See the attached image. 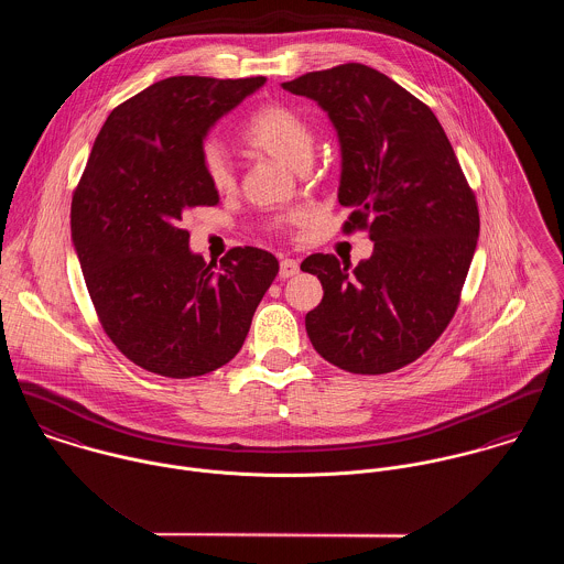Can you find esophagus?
Masks as SVG:
<instances>
[{"label": "esophagus", "instance_id": "34e87169", "mask_svg": "<svg viewBox=\"0 0 564 564\" xmlns=\"http://www.w3.org/2000/svg\"><path fill=\"white\" fill-rule=\"evenodd\" d=\"M297 273H300L297 260L284 258V260L280 262V278H282V280H289V278H293V275H297Z\"/></svg>", "mask_w": 564, "mask_h": 564}]
</instances>
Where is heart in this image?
Masks as SVG:
<instances>
[{
	"label": "heart",
	"mask_w": 564,
	"mask_h": 564,
	"mask_svg": "<svg viewBox=\"0 0 564 564\" xmlns=\"http://www.w3.org/2000/svg\"><path fill=\"white\" fill-rule=\"evenodd\" d=\"M242 141L249 150L282 162L291 169L308 166L313 159L315 132L304 115L284 104H267L258 108L242 130ZM202 166L208 184L226 193L235 186V169L226 150L217 141H208L202 148ZM306 215H297L302 221Z\"/></svg>",
	"instance_id": "obj_1"
}]
</instances>
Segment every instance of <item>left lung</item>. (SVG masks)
<instances>
[{
  "label": "left lung",
  "instance_id": "left-lung-1",
  "mask_svg": "<svg viewBox=\"0 0 564 564\" xmlns=\"http://www.w3.org/2000/svg\"><path fill=\"white\" fill-rule=\"evenodd\" d=\"M317 101L340 145L345 232L369 230L373 253L351 267L332 253L302 262L322 280L306 332L349 373L398 371L452 322L480 235L476 195L434 112L384 74L347 63L284 82Z\"/></svg>",
  "mask_w": 564,
  "mask_h": 564
}]
</instances>
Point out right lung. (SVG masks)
Returning a JSON list of instances; mask_svg holds the SVG:
<instances>
[{
  "label": "right lung",
  "mask_w": 564,
  "mask_h": 564,
  "mask_svg": "<svg viewBox=\"0 0 564 564\" xmlns=\"http://www.w3.org/2000/svg\"><path fill=\"white\" fill-rule=\"evenodd\" d=\"M264 78L173 76L117 106L72 202V239L104 332L134 365L195 378L230 362L278 275L273 253L235 247L206 262L180 228L215 206L202 148L210 128Z\"/></svg>",
  "instance_id": "right-lung-1"
}]
</instances>
